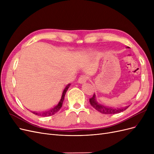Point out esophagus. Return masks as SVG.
I'll use <instances>...</instances> for the list:
<instances>
[{
	"instance_id": "obj_1",
	"label": "esophagus",
	"mask_w": 154,
	"mask_h": 154,
	"mask_svg": "<svg viewBox=\"0 0 154 154\" xmlns=\"http://www.w3.org/2000/svg\"><path fill=\"white\" fill-rule=\"evenodd\" d=\"M88 77L85 75H82L80 76V78H78V82L80 83H85L86 81L87 80Z\"/></svg>"
}]
</instances>
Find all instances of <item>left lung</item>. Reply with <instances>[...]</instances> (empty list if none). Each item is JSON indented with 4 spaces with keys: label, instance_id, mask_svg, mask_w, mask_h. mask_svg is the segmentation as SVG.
Returning a JSON list of instances; mask_svg holds the SVG:
<instances>
[{
    "label": "left lung",
    "instance_id": "1",
    "mask_svg": "<svg viewBox=\"0 0 154 154\" xmlns=\"http://www.w3.org/2000/svg\"><path fill=\"white\" fill-rule=\"evenodd\" d=\"M89 101L91 105L96 110H97L100 112L104 114H118L121 112H123L124 110H125L127 109H128V107H129V106H127L125 107H123V108H112V107H109L106 106H104L103 105H101L100 103H99L97 101L96 99V96L95 94H93L92 97H91L89 99Z\"/></svg>",
    "mask_w": 154,
    "mask_h": 154
}]
</instances>
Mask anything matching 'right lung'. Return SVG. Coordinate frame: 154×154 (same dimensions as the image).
<instances>
[{"label": "right lung", "instance_id": "1", "mask_svg": "<svg viewBox=\"0 0 154 154\" xmlns=\"http://www.w3.org/2000/svg\"><path fill=\"white\" fill-rule=\"evenodd\" d=\"M71 85V83H69L68 85H67L66 86V87L64 88V89L63 91V92H62V97L61 98H60L58 103L56 105H54L52 109H49V110L48 111H45L44 112H42V113H38V112H32V113H33L35 115H38V116H53L54 115V114H56L57 112L59 111V110L61 109V107L62 106V104H63V100H64V97H65V94H66V93L67 92V91L68 90V88L69 87V86Z\"/></svg>", "mask_w": 154, "mask_h": 154}]
</instances>
